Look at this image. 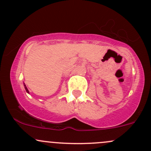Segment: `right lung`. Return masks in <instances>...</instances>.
<instances>
[{
	"label": "right lung",
	"mask_w": 151,
	"mask_h": 151,
	"mask_svg": "<svg viewBox=\"0 0 151 151\" xmlns=\"http://www.w3.org/2000/svg\"><path fill=\"white\" fill-rule=\"evenodd\" d=\"M24 88H25V90H26L27 93H29V90H28V89H27V88L26 85H24Z\"/></svg>",
	"instance_id": "1"
}]
</instances>
